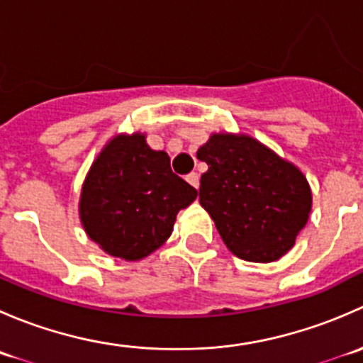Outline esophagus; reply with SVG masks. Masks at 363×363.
I'll use <instances>...</instances> for the list:
<instances>
[{"instance_id":"34e87169","label":"esophagus","mask_w":363,"mask_h":363,"mask_svg":"<svg viewBox=\"0 0 363 363\" xmlns=\"http://www.w3.org/2000/svg\"><path fill=\"white\" fill-rule=\"evenodd\" d=\"M186 181H188L189 184L193 186V188L199 189V186H200V175L196 174V172H191V174H189V175H186Z\"/></svg>"}]
</instances>
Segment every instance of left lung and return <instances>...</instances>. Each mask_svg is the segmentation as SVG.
Listing matches in <instances>:
<instances>
[{
	"mask_svg": "<svg viewBox=\"0 0 363 363\" xmlns=\"http://www.w3.org/2000/svg\"><path fill=\"white\" fill-rule=\"evenodd\" d=\"M196 158L208 164L200 205L233 255L270 263L295 246L313 207L298 167L246 133H212Z\"/></svg>",
	"mask_w": 363,
	"mask_h": 363,
	"instance_id": "8db88e82",
	"label": "left lung"
}]
</instances>
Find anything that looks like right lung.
Wrapping results in <instances>:
<instances>
[{
    "instance_id": "obj_1",
    "label": "right lung",
    "mask_w": 363,
    "mask_h": 363,
    "mask_svg": "<svg viewBox=\"0 0 363 363\" xmlns=\"http://www.w3.org/2000/svg\"><path fill=\"white\" fill-rule=\"evenodd\" d=\"M196 195L172 172L167 152L149 147L145 133H119L104 145L84 179L80 223L107 255L138 262L167 242L177 212Z\"/></svg>"
}]
</instances>
